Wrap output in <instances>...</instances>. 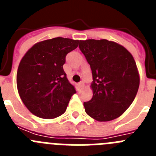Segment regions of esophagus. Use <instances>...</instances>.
I'll list each match as a JSON object with an SVG mask.
<instances>
[{"label":"esophagus","mask_w":156,"mask_h":156,"mask_svg":"<svg viewBox=\"0 0 156 156\" xmlns=\"http://www.w3.org/2000/svg\"><path fill=\"white\" fill-rule=\"evenodd\" d=\"M78 87H79V88H83V87H84V83L83 82H80L78 83Z\"/></svg>","instance_id":"1"}]
</instances>
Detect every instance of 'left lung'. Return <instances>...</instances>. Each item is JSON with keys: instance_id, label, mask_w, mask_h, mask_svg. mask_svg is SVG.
Instances as JSON below:
<instances>
[{"instance_id": "left-lung-1", "label": "left lung", "mask_w": 156, "mask_h": 156, "mask_svg": "<svg viewBox=\"0 0 156 156\" xmlns=\"http://www.w3.org/2000/svg\"><path fill=\"white\" fill-rule=\"evenodd\" d=\"M90 66L93 97L83 103L88 115L99 122L116 119L134 100L140 75L133 55L122 45L108 40L80 41Z\"/></svg>"}]
</instances>
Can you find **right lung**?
Instances as JSON below:
<instances>
[{"mask_svg": "<svg viewBox=\"0 0 156 156\" xmlns=\"http://www.w3.org/2000/svg\"><path fill=\"white\" fill-rule=\"evenodd\" d=\"M79 41L55 37L37 43L25 54L16 76L20 98L29 111L43 119H55L66 112L75 88L63 69L66 56Z\"/></svg>", "mask_w": 156, "mask_h": 156, "instance_id": "1", "label": "right lung"}]
</instances>
